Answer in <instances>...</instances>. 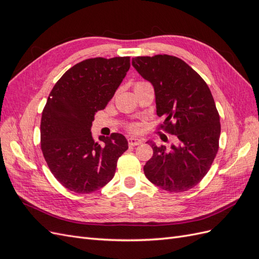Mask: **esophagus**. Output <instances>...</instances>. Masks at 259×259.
<instances>
[{"label":"esophagus","instance_id":"obj_1","mask_svg":"<svg viewBox=\"0 0 259 259\" xmlns=\"http://www.w3.org/2000/svg\"><path fill=\"white\" fill-rule=\"evenodd\" d=\"M128 144L130 146H138V145H142L143 144V139L137 138V137H131L128 139Z\"/></svg>","mask_w":259,"mask_h":259}]
</instances>
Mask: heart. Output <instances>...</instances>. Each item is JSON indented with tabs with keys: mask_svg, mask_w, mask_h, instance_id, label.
Masks as SVG:
<instances>
[{
	"mask_svg": "<svg viewBox=\"0 0 259 259\" xmlns=\"http://www.w3.org/2000/svg\"><path fill=\"white\" fill-rule=\"evenodd\" d=\"M142 84H145V82H139V83H137L136 85H142ZM137 127L136 126H132V130H136Z\"/></svg>",
	"mask_w": 259,
	"mask_h": 259,
	"instance_id": "heart-1",
	"label": "heart"
}]
</instances>
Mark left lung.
Segmentation results:
<instances>
[{
    "label": "left lung",
    "instance_id": "8db88e82",
    "mask_svg": "<svg viewBox=\"0 0 259 259\" xmlns=\"http://www.w3.org/2000/svg\"><path fill=\"white\" fill-rule=\"evenodd\" d=\"M132 65L153 86L156 114L165 117L160 127L178 138L168 150L149 140L153 155L144 166L145 175L168 192L189 190L206 175L218 151L221 123L211 93L204 80L177 57H135Z\"/></svg>",
    "mask_w": 259,
    "mask_h": 259
}]
</instances>
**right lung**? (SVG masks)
<instances>
[{"label":"right lung","mask_w":259,"mask_h":259,"mask_svg":"<svg viewBox=\"0 0 259 259\" xmlns=\"http://www.w3.org/2000/svg\"><path fill=\"white\" fill-rule=\"evenodd\" d=\"M131 67L130 57L79 62L55 84L42 112L41 148L58 182L75 193H91L113 178L116 162L127 150L119 133L94 142V114L103 110Z\"/></svg>","instance_id":"obj_1"}]
</instances>
